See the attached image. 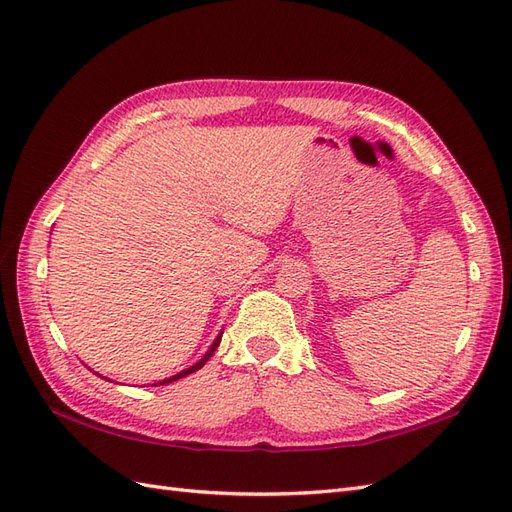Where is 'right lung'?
<instances>
[{
    "mask_svg": "<svg viewBox=\"0 0 512 512\" xmlns=\"http://www.w3.org/2000/svg\"><path fill=\"white\" fill-rule=\"evenodd\" d=\"M220 342H222V333L213 339V344L209 346V350L203 354V359H198L194 365H190L188 369H183V371H179V374H175V376H170V378H164V380H160L158 384H168V382H175V380H179V378H185V376H190V374H194V371H198L200 367H203L207 361H209V356L215 352V348L220 346ZM158 384H153V386H158Z\"/></svg>",
    "mask_w": 512,
    "mask_h": 512,
    "instance_id": "add662e5",
    "label": "right lung"
}]
</instances>
